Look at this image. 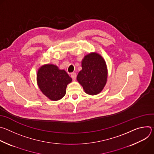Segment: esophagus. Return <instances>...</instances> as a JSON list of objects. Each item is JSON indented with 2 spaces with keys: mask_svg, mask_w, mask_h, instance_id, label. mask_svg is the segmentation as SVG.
I'll return each instance as SVG.
<instances>
[{
  "mask_svg": "<svg viewBox=\"0 0 154 154\" xmlns=\"http://www.w3.org/2000/svg\"><path fill=\"white\" fill-rule=\"evenodd\" d=\"M71 78H72L74 80H75V79H76V77H77V74H76V73H75V72H72V73H71Z\"/></svg>",
  "mask_w": 154,
  "mask_h": 154,
  "instance_id": "esophagus-1",
  "label": "esophagus"
}]
</instances>
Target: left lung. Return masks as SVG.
<instances>
[{
  "label": "left lung",
  "instance_id": "left-lung-1",
  "mask_svg": "<svg viewBox=\"0 0 154 154\" xmlns=\"http://www.w3.org/2000/svg\"><path fill=\"white\" fill-rule=\"evenodd\" d=\"M82 69L77 80L83 86L86 93L99 94L103 88L107 79V69L103 58L96 53L86 55L82 63Z\"/></svg>",
  "mask_w": 154,
  "mask_h": 154
}]
</instances>
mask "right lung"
Returning <instances> with one entry per match:
<instances>
[{"label":"right lung","mask_w":154,"mask_h":154,"mask_svg":"<svg viewBox=\"0 0 154 154\" xmlns=\"http://www.w3.org/2000/svg\"><path fill=\"white\" fill-rule=\"evenodd\" d=\"M72 79L64 70H60L54 64H46L39 69L37 82L42 93L52 100L61 99Z\"/></svg>","instance_id":"right-lung-1"}]
</instances>
